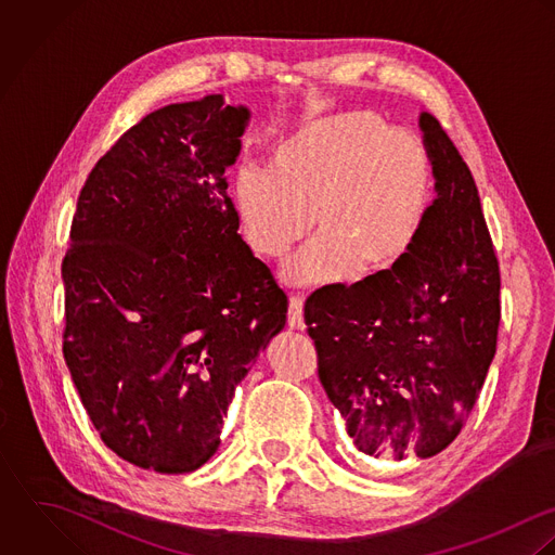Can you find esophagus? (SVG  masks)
<instances>
[{
	"label": "esophagus",
	"instance_id": "1",
	"mask_svg": "<svg viewBox=\"0 0 555 555\" xmlns=\"http://www.w3.org/2000/svg\"><path fill=\"white\" fill-rule=\"evenodd\" d=\"M302 298L298 296H292L289 298V311H287V324L289 328H296V331H305V318H302Z\"/></svg>",
	"mask_w": 555,
	"mask_h": 555
}]
</instances>
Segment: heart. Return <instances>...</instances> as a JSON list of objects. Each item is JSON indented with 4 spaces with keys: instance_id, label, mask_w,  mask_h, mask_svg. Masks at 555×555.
I'll use <instances>...</instances> for the list:
<instances>
[{
    "instance_id": "obj_1",
    "label": "heart",
    "mask_w": 555,
    "mask_h": 555,
    "mask_svg": "<svg viewBox=\"0 0 555 555\" xmlns=\"http://www.w3.org/2000/svg\"><path fill=\"white\" fill-rule=\"evenodd\" d=\"M434 193L418 137L390 130L375 113L347 112L307 124L283 141L268 173L242 171L237 210L248 246L283 259L313 219L318 240L292 259L296 287L375 274L397 266L418 240Z\"/></svg>"
}]
</instances>
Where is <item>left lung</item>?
Instances as JSON below:
<instances>
[{"label": "left lung", "instance_id": "left-lung-1", "mask_svg": "<svg viewBox=\"0 0 555 555\" xmlns=\"http://www.w3.org/2000/svg\"><path fill=\"white\" fill-rule=\"evenodd\" d=\"M418 126L438 197L412 250L305 305L320 382L373 469L425 461L454 442L498 345L500 266L478 189L438 117L423 112Z\"/></svg>", "mask_w": 555, "mask_h": 555}]
</instances>
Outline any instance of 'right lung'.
Returning a JSON list of instances; mask_svg holds the SVG:
<instances>
[{
    "label": "right lung",
    "mask_w": 555,
    "mask_h": 555,
    "mask_svg": "<svg viewBox=\"0 0 555 555\" xmlns=\"http://www.w3.org/2000/svg\"><path fill=\"white\" fill-rule=\"evenodd\" d=\"M248 117L221 94L145 115L73 217L64 360L105 446L158 474L217 452L235 386L287 320L227 195Z\"/></svg>",
    "instance_id": "obj_1"
}]
</instances>
